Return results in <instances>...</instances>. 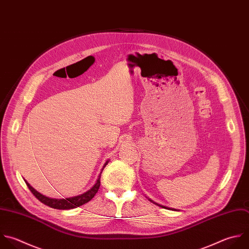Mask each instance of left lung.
I'll list each match as a JSON object with an SVG mask.
<instances>
[{
	"label": "left lung",
	"mask_w": 249,
	"mask_h": 249,
	"mask_svg": "<svg viewBox=\"0 0 249 249\" xmlns=\"http://www.w3.org/2000/svg\"><path fill=\"white\" fill-rule=\"evenodd\" d=\"M150 201L154 202V201H153V200H151V199H150ZM154 203H156V202H154ZM156 204H158V203H156ZM158 205H159V206H160V207H163V208H168V207H165V206H163V205H160V204H158ZM168 209H171V208H168Z\"/></svg>",
	"instance_id": "obj_1"
}]
</instances>
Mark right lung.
<instances>
[{
	"label": "right lung",
	"mask_w": 249,
	"mask_h": 249,
	"mask_svg": "<svg viewBox=\"0 0 249 249\" xmlns=\"http://www.w3.org/2000/svg\"><path fill=\"white\" fill-rule=\"evenodd\" d=\"M109 160H107L102 169H101V172L96 180V183L93 185V187H91L88 192L82 194V195H79V196H72V197H67V198H51V197H48L42 194H40L38 191H36L26 180L25 183L26 185L28 186L29 190L32 192V194L41 201L43 202L44 204L52 207V208H55V209H72V208H76L78 206H81L87 202H89L94 196L95 194L97 193L99 187H100V177H101V173H102V170L104 169V167L108 164Z\"/></svg>",
	"instance_id": "1"
}]
</instances>
